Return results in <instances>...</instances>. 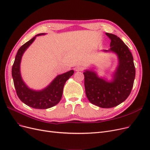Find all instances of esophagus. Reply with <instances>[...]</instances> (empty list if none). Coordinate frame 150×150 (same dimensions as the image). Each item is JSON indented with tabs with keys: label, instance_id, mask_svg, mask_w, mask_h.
<instances>
[{
	"label": "esophagus",
	"instance_id": "34e87169",
	"mask_svg": "<svg viewBox=\"0 0 150 150\" xmlns=\"http://www.w3.org/2000/svg\"><path fill=\"white\" fill-rule=\"evenodd\" d=\"M83 70V67H82V66H77L75 68V71H81Z\"/></svg>",
	"mask_w": 150,
	"mask_h": 150
}]
</instances>
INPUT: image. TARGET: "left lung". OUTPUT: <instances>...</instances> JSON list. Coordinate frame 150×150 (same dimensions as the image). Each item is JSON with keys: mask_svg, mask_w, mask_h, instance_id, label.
I'll return each mask as SVG.
<instances>
[{"mask_svg": "<svg viewBox=\"0 0 150 150\" xmlns=\"http://www.w3.org/2000/svg\"><path fill=\"white\" fill-rule=\"evenodd\" d=\"M111 39L110 49L105 52L116 53L118 64L110 81L100 77L92 69L83 72L86 96L91 103L110 108L122 103L130 95L135 77L133 57L128 47L117 35L106 33Z\"/></svg>", "mask_w": 150, "mask_h": 150, "instance_id": "left-lung-1", "label": "left lung"}]
</instances>
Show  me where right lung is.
Returning <instances> with one entry per match:
<instances>
[{"label":"right lung","mask_w":150,"mask_h":150,"mask_svg":"<svg viewBox=\"0 0 150 150\" xmlns=\"http://www.w3.org/2000/svg\"><path fill=\"white\" fill-rule=\"evenodd\" d=\"M45 34V33H41L35 35L33 39L20 48L11 69L14 86L18 97L22 102L35 109H47L57 105L62 97L64 83L74 74V70H71L58 75L49 86L40 91H34L29 88L23 81L20 73V63L23 53L31 45L35 38Z\"/></svg>","instance_id":"obj_1"}]
</instances>
